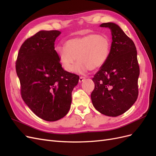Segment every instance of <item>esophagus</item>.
<instances>
[{"label":"esophagus","instance_id":"esophagus-1","mask_svg":"<svg viewBox=\"0 0 156 156\" xmlns=\"http://www.w3.org/2000/svg\"><path fill=\"white\" fill-rule=\"evenodd\" d=\"M85 79H86V78H84V77H82V76L80 77V78H79V82H80V83L82 82L83 80H84Z\"/></svg>","mask_w":156,"mask_h":156}]
</instances>
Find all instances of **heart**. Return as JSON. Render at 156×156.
<instances>
[{
    "instance_id": "heart-1",
    "label": "heart",
    "mask_w": 156,
    "mask_h": 156,
    "mask_svg": "<svg viewBox=\"0 0 156 156\" xmlns=\"http://www.w3.org/2000/svg\"><path fill=\"white\" fill-rule=\"evenodd\" d=\"M110 50L109 39L95 34L70 39L66 42L65 47L57 48L62 65L68 72L74 71L77 58L75 70L79 73L99 69L108 58Z\"/></svg>"
}]
</instances>
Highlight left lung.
Listing matches in <instances>:
<instances>
[{
    "label": "left lung",
    "instance_id": "8db88e82",
    "mask_svg": "<svg viewBox=\"0 0 156 156\" xmlns=\"http://www.w3.org/2000/svg\"><path fill=\"white\" fill-rule=\"evenodd\" d=\"M99 26L111 30L112 43L108 58L92 78L95 87L91 99L99 113L117 117L129 110L138 98L140 68L136 48L115 23H103Z\"/></svg>",
    "mask_w": 156,
    "mask_h": 156
}]
</instances>
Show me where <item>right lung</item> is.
Segmentation results:
<instances>
[{
	"mask_svg": "<svg viewBox=\"0 0 156 156\" xmlns=\"http://www.w3.org/2000/svg\"><path fill=\"white\" fill-rule=\"evenodd\" d=\"M61 34L41 30L26 39L19 50L16 70L23 101L37 117L56 121L69 112L72 91L79 76L64 70L55 50Z\"/></svg>",
	"mask_w": 156,
	"mask_h": 156,
	"instance_id": "obj_1",
	"label": "right lung"
}]
</instances>
